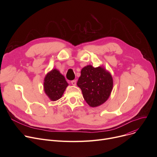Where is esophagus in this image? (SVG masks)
<instances>
[{
    "instance_id": "obj_1",
    "label": "esophagus",
    "mask_w": 157,
    "mask_h": 157,
    "mask_svg": "<svg viewBox=\"0 0 157 157\" xmlns=\"http://www.w3.org/2000/svg\"><path fill=\"white\" fill-rule=\"evenodd\" d=\"M71 84L74 86H75L76 85V80H73L71 81Z\"/></svg>"
}]
</instances>
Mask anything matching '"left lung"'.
I'll use <instances>...</instances> for the list:
<instances>
[{"instance_id": "left-lung-1", "label": "left lung", "mask_w": 157, "mask_h": 157, "mask_svg": "<svg viewBox=\"0 0 157 157\" xmlns=\"http://www.w3.org/2000/svg\"><path fill=\"white\" fill-rule=\"evenodd\" d=\"M77 85L84 99L92 108L103 104L108 99L113 87L111 73L104 67H94L88 65L81 69Z\"/></svg>"}]
</instances>
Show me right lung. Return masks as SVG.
I'll return each instance as SVG.
<instances>
[{"instance_id":"right-lung-1","label":"right lung","mask_w":157,"mask_h":157,"mask_svg":"<svg viewBox=\"0 0 157 157\" xmlns=\"http://www.w3.org/2000/svg\"><path fill=\"white\" fill-rule=\"evenodd\" d=\"M68 85L65 77L56 69L48 72L44 79V92L52 101L60 99Z\"/></svg>"}]
</instances>
